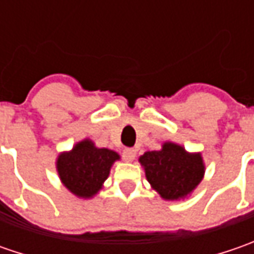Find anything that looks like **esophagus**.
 I'll list each match as a JSON object with an SVG mask.
<instances>
[{
  "instance_id": "obj_1",
  "label": "esophagus",
  "mask_w": 254,
  "mask_h": 254,
  "mask_svg": "<svg viewBox=\"0 0 254 254\" xmlns=\"http://www.w3.org/2000/svg\"><path fill=\"white\" fill-rule=\"evenodd\" d=\"M123 158H124V161L131 162L135 158V150L134 148H126L123 151Z\"/></svg>"
}]
</instances>
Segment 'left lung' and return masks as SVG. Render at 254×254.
<instances>
[{
    "label": "left lung",
    "instance_id": "8db88e82",
    "mask_svg": "<svg viewBox=\"0 0 254 254\" xmlns=\"http://www.w3.org/2000/svg\"><path fill=\"white\" fill-rule=\"evenodd\" d=\"M147 181L162 199H184L203 178L205 164L199 152H188L175 142H164L160 151H147L138 158Z\"/></svg>",
    "mask_w": 254,
    "mask_h": 254
}]
</instances>
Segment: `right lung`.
<instances>
[{
  "mask_svg": "<svg viewBox=\"0 0 254 254\" xmlns=\"http://www.w3.org/2000/svg\"><path fill=\"white\" fill-rule=\"evenodd\" d=\"M120 155L109 148H97L89 138L67 152H61L56 170L64 187L79 198H93L103 188L110 168Z\"/></svg>",
  "mask_w": 254,
  "mask_h": 254,
  "instance_id": "obj_1",
  "label": "right lung"
}]
</instances>
